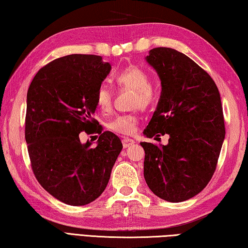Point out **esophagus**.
Returning a JSON list of instances; mask_svg holds the SVG:
<instances>
[{
	"label": "esophagus",
	"instance_id": "obj_1",
	"mask_svg": "<svg viewBox=\"0 0 248 248\" xmlns=\"http://www.w3.org/2000/svg\"><path fill=\"white\" fill-rule=\"evenodd\" d=\"M122 144H123V147L124 148H127V147H131L132 145H134L135 144V140H131V138H123V140H122Z\"/></svg>",
	"mask_w": 248,
	"mask_h": 248
}]
</instances>
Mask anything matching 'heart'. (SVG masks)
<instances>
[{"label":"heart","mask_w":248,"mask_h":248,"mask_svg":"<svg viewBox=\"0 0 248 248\" xmlns=\"http://www.w3.org/2000/svg\"><path fill=\"white\" fill-rule=\"evenodd\" d=\"M115 84L120 88L133 90L132 107L140 108L142 110L150 108L155 101V93L150 86L149 76L136 66H129L117 74L114 77ZM95 103L103 112H108L112 108V93L106 86L99 87L95 93ZM138 117L135 113L116 115L107 123L111 132L121 135H132L137 128Z\"/></svg>","instance_id":"1"}]
</instances>
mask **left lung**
<instances>
[{
    "mask_svg": "<svg viewBox=\"0 0 248 248\" xmlns=\"http://www.w3.org/2000/svg\"><path fill=\"white\" fill-rule=\"evenodd\" d=\"M146 61L161 80V95L144 135L168 134V145L140 142L144 176L155 195L171 202L196 196L209 183L225 136L218 87L181 52L155 47Z\"/></svg>",
    "mask_w": 248,
    "mask_h": 248,
    "instance_id": "8db88e82",
    "label": "left lung"
}]
</instances>
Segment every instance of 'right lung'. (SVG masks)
I'll list each match as a JSON object with an SVG mask.
<instances>
[{"label": "right lung", "mask_w": 248, "mask_h": 248, "mask_svg": "<svg viewBox=\"0 0 248 248\" xmlns=\"http://www.w3.org/2000/svg\"><path fill=\"white\" fill-rule=\"evenodd\" d=\"M111 71L99 55L71 54L52 61L27 93L25 138L33 174L52 196L84 206L106 189L123 145L93 119L95 93ZM99 134L97 146L79 134Z\"/></svg>", "instance_id": "add662e5"}]
</instances>
